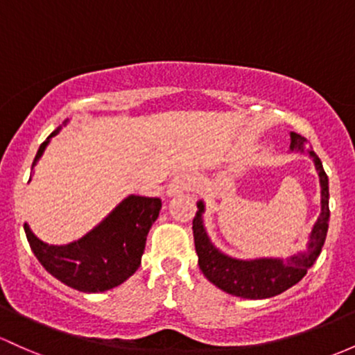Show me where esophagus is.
<instances>
[{
	"mask_svg": "<svg viewBox=\"0 0 355 355\" xmlns=\"http://www.w3.org/2000/svg\"><path fill=\"white\" fill-rule=\"evenodd\" d=\"M196 184V178H193V175L190 173V171H182V173H178L177 177L171 180V184L168 187V190H166V193L168 196H178V193L182 192H187V190H190Z\"/></svg>",
	"mask_w": 355,
	"mask_h": 355,
	"instance_id": "34e87169",
	"label": "esophagus"
}]
</instances>
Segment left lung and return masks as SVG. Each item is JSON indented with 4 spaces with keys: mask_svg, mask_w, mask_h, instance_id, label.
I'll use <instances>...</instances> for the list:
<instances>
[{
    "mask_svg": "<svg viewBox=\"0 0 355 355\" xmlns=\"http://www.w3.org/2000/svg\"><path fill=\"white\" fill-rule=\"evenodd\" d=\"M291 151H302L309 153L313 158L315 168H317L318 178H320L322 189V210L311 229L309 244L303 252L290 256L286 261L276 258H261V259H236L231 256L224 254L219 249L210 243L207 232H205L204 220V202L197 204V214L193 217V243H196V251L198 256V266L210 283H214L222 291L234 297L263 300L271 298L276 295L283 293L288 288L297 285L300 279L306 275L309 268L320 256L323 243H325L327 231H329V177L323 170L320 158L315 155L311 146L303 138L302 135L290 133Z\"/></svg>",
    "mask_w": 355,
    "mask_h": 355,
    "instance_id": "8db88e82",
    "label": "left lung"
}]
</instances>
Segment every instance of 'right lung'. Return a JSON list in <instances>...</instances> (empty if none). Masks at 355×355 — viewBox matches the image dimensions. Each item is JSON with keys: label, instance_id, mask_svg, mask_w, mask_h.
<instances>
[{"label": "right lung", "instance_id": "add662e5", "mask_svg": "<svg viewBox=\"0 0 355 355\" xmlns=\"http://www.w3.org/2000/svg\"><path fill=\"white\" fill-rule=\"evenodd\" d=\"M64 124H67V119ZM60 128L38 148L32 170L44 155L50 138ZM159 209L162 200L157 197L130 196L91 232L65 246H50L40 241L28 224H25V234L33 254L58 282L84 293H97L111 290L135 275L141 264L146 236L158 219Z\"/></svg>", "mask_w": 355, "mask_h": 355}]
</instances>
